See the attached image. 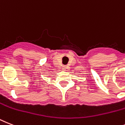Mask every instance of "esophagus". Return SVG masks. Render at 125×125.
Masks as SVG:
<instances>
[{
    "label": "esophagus",
    "instance_id": "34e87169",
    "mask_svg": "<svg viewBox=\"0 0 125 125\" xmlns=\"http://www.w3.org/2000/svg\"><path fill=\"white\" fill-rule=\"evenodd\" d=\"M67 69V67H66V66H63V70L66 71Z\"/></svg>",
    "mask_w": 125,
    "mask_h": 125
}]
</instances>
